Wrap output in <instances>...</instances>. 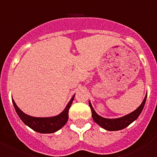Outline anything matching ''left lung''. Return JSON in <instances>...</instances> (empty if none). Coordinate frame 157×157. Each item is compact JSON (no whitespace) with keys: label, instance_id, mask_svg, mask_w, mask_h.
Returning a JSON list of instances; mask_svg holds the SVG:
<instances>
[{"label":"left lung","instance_id":"1","mask_svg":"<svg viewBox=\"0 0 157 157\" xmlns=\"http://www.w3.org/2000/svg\"><path fill=\"white\" fill-rule=\"evenodd\" d=\"M146 98L147 94L145 98H144L142 103L136 110H134V112L127 115V116L117 118V119H105V118L101 117V116H100L99 115L96 113L90 101H89V105L90 107L91 112H92V118L94 122L96 123H98L99 126H101L102 128L105 129V130H110V131H115V130H122V129L126 128V127L130 125V123H133L134 120L138 119L139 115L141 114V112L143 110L145 101H146Z\"/></svg>","mask_w":157,"mask_h":157}]
</instances>
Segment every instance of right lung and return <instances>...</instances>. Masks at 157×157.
Wrapping results in <instances>:
<instances>
[{
  "label": "right lung",
  "instance_id": "right-lung-1",
  "mask_svg": "<svg viewBox=\"0 0 157 157\" xmlns=\"http://www.w3.org/2000/svg\"><path fill=\"white\" fill-rule=\"evenodd\" d=\"M74 98L75 95L72 97V98L68 102L64 110L60 114H59L58 116H53V117L38 118L28 116V115L25 114L24 112H22L18 108L13 99H12V103H13L14 108L16 109V113L26 125L28 126L29 127H30L34 131H37L38 133L51 134V133H54L59 130V129L62 128L66 124L67 121L68 120L69 109L71 106L72 101L74 100Z\"/></svg>",
  "mask_w": 157,
  "mask_h": 157
}]
</instances>
